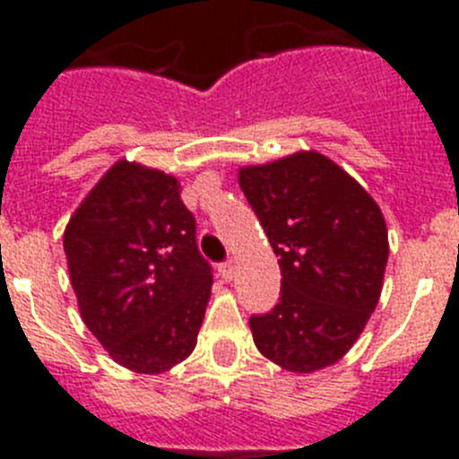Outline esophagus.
<instances>
[{"label": "esophagus", "instance_id": "1", "mask_svg": "<svg viewBox=\"0 0 459 459\" xmlns=\"http://www.w3.org/2000/svg\"><path fill=\"white\" fill-rule=\"evenodd\" d=\"M218 271H221V275L225 280H232L234 278V262H232V259H227V262L218 264Z\"/></svg>", "mask_w": 459, "mask_h": 459}]
</instances>
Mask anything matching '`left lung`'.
Instances as JSON below:
<instances>
[{"instance_id":"8db88e82","label":"left lung","mask_w":459,"mask_h":459,"mask_svg":"<svg viewBox=\"0 0 459 459\" xmlns=\"http://www.w3.org/2000/svg\"><path fill=\"white\" fill-rule=\"evenodd\" d=\"M238 186L278 255L280 301L250 317L257 350L282 370L333 366L375 312L388 232L366 188L317 152L238 169Z\"/></svg>"}]
</instances>
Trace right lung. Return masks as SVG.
Instances as JSON below:
<instances>
[{"label": "right lung", "instance_id": "1", "mask_svg": "<svg viewBox=\"0 0 459 459\" xmlns=\"http://www.w3.org/2000/svg\"><path fill=\"white\" fill-rule=\"evenodd\" d=\"M82 322L115 363L160 375L197 344L213 275L172 174L119 160L64 232Z\"/></svg>", "mask_w": 459, "mask_h": 459}]
</instances>
